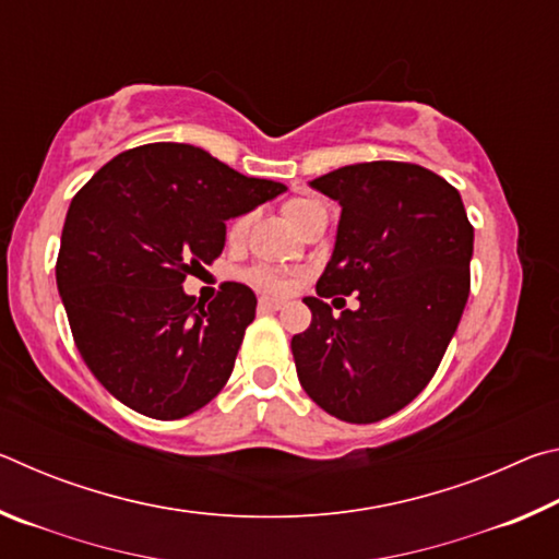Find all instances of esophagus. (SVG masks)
I'll list each match as a JSON object with an SVG mask.
<instances>
[{
  "label": "esophagus",
  "instance_id": "1",
  "mask_svg": "<svg viewBox=\"0 0 559 559\" xmlns=\"http://www.w3.org/2000/svg\"><path fill=\"white\" fill-rule=\"evenodd\" d=\"M259 308H261V310H281V308H283V300L263 296V298H259Z\"/></svg>",
  "mask_w": 559,
  "mask_h": 559
}]
</instances>
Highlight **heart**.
Returning a JSON list of instances; mask_svg holds the SVG:
<instances>
[{
    "label": "heart",
    "instance_id": "heart-1",
    "mask_svg": "<svg viewBox=\"0 0 559 559\" xmlns=\"http://www.w3.org/2000/svg\"><path fill=\"white\" fill-rule=\"evenodd\" d=\"M310 204H313L310 200H290V202H286V206H283V214H286L288 224L293 226V222H296V216H298L302 210H306V206H310ZM246 229H249V214L236 216V219H231V224H229V231H226V239H229L231 243L241 241ZM249 278H251L253 286L261 288V290H266V293H286V290L290 288V278L286 276V273L278 271V269H271V266H257V269H251Z\"/></svg>",
    "mask_w": 559,
    "mask_h": 559
}]
</instances>
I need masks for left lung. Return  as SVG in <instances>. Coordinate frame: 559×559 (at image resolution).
<instances>
[{
	"label": "left lung",
	"instance_id": "obj_1",
	"mask_svg": "<svg viewBox=\"0 0 559 559\" xmlns=\"http://www.w3.org/2000/svg\"><path fill=\"white\" fill-rule=\"evenodd\" d=\"M310 187L343 212L318 296L302 298L313 320L293 335V359L320 409L372 424L437 372L468 300L473 226L459 189L419 165L357 163ZM349 292L360 308L335 319L324 298Z\"/></svg>",
	"mask_w": 559,
	"mask_h": 559
}]
</instances>
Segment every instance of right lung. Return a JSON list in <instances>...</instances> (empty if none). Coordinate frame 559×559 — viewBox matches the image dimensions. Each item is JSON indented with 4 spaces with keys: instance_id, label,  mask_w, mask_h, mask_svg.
<instances>
[{
    "instance_id": "add662e5",
    "label": "right lung",
    "mask_w": 559,
    "mask_h": 559,
    "mask_svg": "<svg viewBox=\"0 0 559 559\" xmlns=\"http://www.w3.org/2000/svg\"><path fill=\"white\" fill-rule=\"evenodd\" d=\"M283 192L202 147L153 143L112 157L73 197L56 286L83 362L116 400L182 419L222 392L257 296L224 283L204 306L182 283L219 257L226 222Z\"/></svg>"
}]
</instances>
